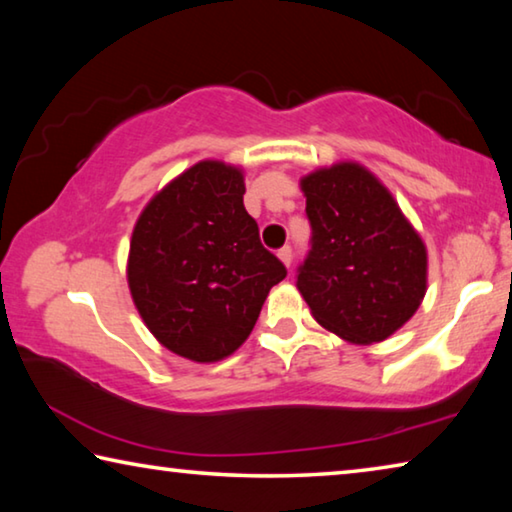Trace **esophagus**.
Returning a JSON list of instances; mask_svg holds the SVG:
<instances>
[{
  "instance_id": "esophagus-1",
  "label": "esophagus",
  "mask_w": 512,
  "mask_h": 512,
  "mask_svg": "<svg viewBox=\"0 0 512 512\" xmlns=\"http://www.w3.org/2000/svg\"><path fill=\"white\" fill-rule=\"evenodd\" d=\"M277 257L282 259L284 266H291V262H293V250H291V246H284V248L277 250Z\"/></svg>"
}]
</instances>
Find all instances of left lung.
Instances as JSON below:
<instances>
[{
	"mask_svg": "<svg viewBox=\"0 0 512 512\" xmlns=\"http://www.w3.org/2000/svg\"><path fill=\"white\" fill-rule=\"evenodd\" d=\"M311 248L298 291L329 332L359 345L397 332L427 293V248L391 192L357 162L300 180Z\"/></svg>",
	"mask_w": 512,
	"mask_h": 512,
	"instance_id": "8db88e82",
	"label": "left lung"
}]
</instances>
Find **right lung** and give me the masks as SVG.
Instances as JSON below:
<instances>
[{"mask_svg":"<svg viewBox=\"0 0 512 512\" xmlns=\"http://www.w3.org/2000/svg\"><path fill=\"white\" fill-rule=\"evenodd\" d=\"M244 173L203 160L151 198L135 223L128 287L164 348L221 361L248 339L287 268L259 241Z\"/></svg>","mask_w":512,"mask_h":512,"instance_id":"obj_1","label":"right lung"}]
</instances>
